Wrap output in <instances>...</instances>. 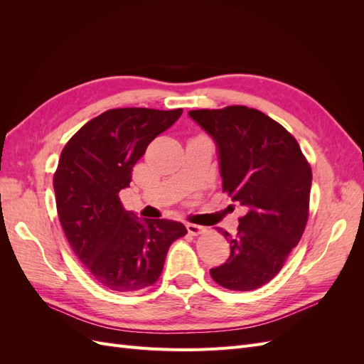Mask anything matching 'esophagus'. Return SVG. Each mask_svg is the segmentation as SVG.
Listing matches in <instances>:
<instances>
[{"instance_id":"esophagus-1","label":"esophagus","mask_w":364,"mask_h":364,"mask_svg":"<svg viewBox=\"0 0 364 364\" xmlns=\"http://www.w3.org/2000/svg\"><path fill=\"white\" fill-rule=\"evenodd\" d=\"M186 230H188V234L191 235H200L205 232V228L200 225H194V223H186Z\"/></svg>"}]
</instances>
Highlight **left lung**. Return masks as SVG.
Here are the masks:
<instances>
[{"mask_svg":"<svg viewBox=\"0 0 364 364\" xmlns=\"http://www.w3.org/2000/svg\"><path fill=\"white\" fill-rule=\"evenodd\" d=\"M188 115L217 146L223 191L245 206L225 264L209 270L234 291H250L272 281L297 246L308 220L311 167L290 132L257 109L228 106Z\"/></svg>","mask_w":364,"mask_h":364,"instance_id":"left-lung-1","label":"left lung"}]
</instances>
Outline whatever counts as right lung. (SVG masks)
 Segmentation results:
<instances>
[{
    "label": "right lung",
    "instance_id": "add662e5",
    "mask_svg": "<svg viewBox=\"0 0 364 364\" xmlns=\"http://www.w3.org/2000/svg\"><path fill=\"white\" fill-rule=\"evenodd\" d=\"M181 115L182 109H111L87 121L60 153L53 178L60 225L77 258L105 289L150 287L173 241L186 234L173 220L138 218L118 197L147 146Z\"/></svg>",
    "mask_w": 364,
    "mask_h": 364
}]
</instances>
